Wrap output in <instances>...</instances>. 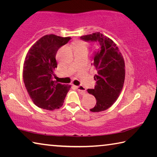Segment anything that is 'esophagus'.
Instances as JSON below:
<instances>
[{
	"mask_svg": "<svg viewBox=\"0 0 157 157\" xmlns=\"http://www.w3.org/2000/svg\"><path fill=\"white\" fill-rule=\"evenodd\" d=\"M76 88L78 89V91L80 92L81 94H84V93H85V91H86V89L83 86H82V85H79V86H76Z\"/></svg>",
	"mask_w": 157,
	"mask_h": 157,
	"instance_id": "1",
	"label": "esophagus"
}]
</instances>
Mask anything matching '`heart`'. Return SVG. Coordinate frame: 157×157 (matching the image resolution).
I'll list each match as a JSON object with an SVG mask.
<instances>
[{
  "instance_id": "b5f03b06",
  "label": "heart",
  "mask_w": 157,
  "mask_h": 157,
  "mask_svg": "<svg viewBox=\"0 0 157 157\" xmlns=\"http://www.w3.org/2000/svg\"><path fill=\"white\" fill-rule=\"evenodd\" d=\"M75 50L76 49H86V50H87V44H86L84 41H79L78 42H76V44L75 45Z\"/></svg>"
}]
</instances>
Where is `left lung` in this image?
<instances>
[{"label":"left lung","mask_w":157,"mask_h":157,"mask_svg":"<svg viewBox=\"0 0 157 157\" xmlns=\"http://www.w3.org/2000/svg\"><path fill=\"white\" fill-rule=\"evenodd\" d=\"M80 39L87 42H96L99 47L94 52L91 60V65L97 71L94 75L96 84L94 89H89L87 91L96 99V104L90 111L100 112L111 107L121 94L125 75L124 62L116 44L102 34L95 33Z\"/></svg>","instance_id":"obj_1"}]
</instances>
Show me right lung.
<instances>
[{
	"label": "right lung",
	"instance_id": "obj_1",
	"mask_svg": "<svg viewBox=\"0 0 157 157\" xmlns=\"http://www.w3.org/2000/svg\"><path fill=\"white\" fill-rule=\"evenodd\" d=\"M71 37L55 34L44 36L29 50L23 66V82L29 95L37 107L47 110L59 109L64 102L71 85L53 80L57 67V50Z\"/></svg>",
	"mask_w": 157,
	"mask_h": 157
}]
</instances>
